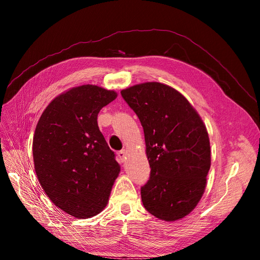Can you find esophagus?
<instances>
[{
    "instance_id": "esophagus-1",
    "label": "esophagus",
    "mask_w": 260,
    "mask_h": 260,
    "mask_svg": "<svg viewBox=\"0 0 260 260\" xmlns=\"http://www.w3.org/2000/svg\"><path fill=\"white\" fill-rule=\"evenodd\" d=\"M126 156H127V151H126V149H122V151H120L118 153V157H119L121 162H124L125 161Z\"/></svg>"
}]
</instances>
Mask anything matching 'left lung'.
<instances>
[{"mask_svg":"<svg viewBox=\"0 0 260 260\" xmlns=\"http://www.w3.org/2000/svg\"><path fill=\"white\" fill-rule=\"evenodd\" d=\"M121 94L144 132L151 176L141 187L143 206L161 220H179L196 208L207 186V127L184 95L169 85L145 82Z\"/></svg>","mask_w":260,"mask_h":260,"instance_id":"left-lung-1","label":"left lung"}]
</instances>
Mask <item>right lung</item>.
I'll return each mask as SVG.
<instances>
[{
	"label": "right lung",
	"instance_id": "obj_1",
	"mask_svg": "<svg viewBox=\"0 0 260 260\" xmlns=\"http://www.w3.org/2000/svg\"><path fill=\"white\" fill-rule=\"evenodd\" d=\"M117 95L92 84L73 87L47 105L36 126L39 182L54 206L80 219L105 209L120 172L97 122L101 108Z\"/></svg>",
	"mask_w": 260,
	"mask_h": 260
}]
</instances>
